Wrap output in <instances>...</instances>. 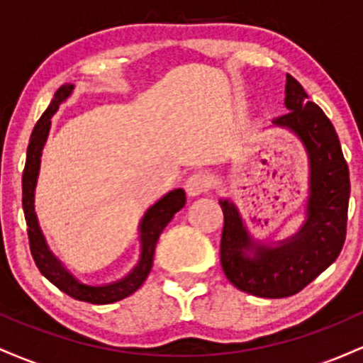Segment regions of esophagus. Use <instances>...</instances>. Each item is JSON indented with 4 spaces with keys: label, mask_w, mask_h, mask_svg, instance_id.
Wrapping results in <instances>:
<instances>
[{
    "label": "esophagus",
    "mask_w": 363,
    "mask_h": 363,
    "mask_svg": "<svg viewBox=\"0 0 363 363\" xmlns=\"http://www.w3.org/2000/svg\"><path fill=\"white\" fill-rule=\"evenodd\" d=\"M184 187L187 196L194 198V196L206 193L208 187H210V181H208V177L203 176V174H193V176L187 177Z\"/></svg>",
    "instance_id": "esophagus-1"
}]
</instances>
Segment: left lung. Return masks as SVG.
<instances>
[{
  "mask_svg": "<svg viewBox=\"0 0 363 363\" xmlns=\"http://www.w3.org/2000/svg\"><path fill=\"white\" fill-rule=\"evenodd\" d=\"M285 107L289 112L272 123L297 136L307 153L306 222L280 242H262L247 230L235 203L220 199L225 218L220 261L225 277L245 294L264 298L298 294L336 261L347 235L350 174L338 135L323 109L309 101L290 74Z\"/></svg>",
  "mask_w": 363,
  "mask_h": 363,
  "instance_id": "left-lung-1",
  "label": "left lung"
}]
</instances>
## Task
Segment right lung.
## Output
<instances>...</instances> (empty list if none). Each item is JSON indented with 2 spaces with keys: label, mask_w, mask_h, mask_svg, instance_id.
Segmentation results:
<instances>
[{
  "label": "right lung",
  "mask_w": 363,
  "mask_h": 363,
  "mask_svg": "<svg viewBox=\"0 0 363 363\" xmlns=\"http://www.w3.org/2000/svg\"><path fill=\"white\" fill-rule=\"evenodd\" d=\"M74 85L66 83L57 89L54 94V99L49 104V107L37 121L34 131H32L30 141H28L27 148V162H25L23 176H22V205L25 213V222L28 227V242H30V252L34 257L39 272L57 286L61 291H65L69 297L77 298V301L89 302V303H112L123 301L135 294L136 290L143 285L147 280L150 269L153 264V254H155V245L162 230L167 227V223L174 218V215L186 205V193L184 189H172L167 194L162 196L160 199L145 211L143 218H141L138 232H140V244L141 252L140 259L136 262L135 268L129 272L126 277L119 278V280L106 283V285H89L78 280L74 274L66 268L62 262L54 256V252L49 249L45 237L40 230L39 220L35 215V186L37 177H39L40 169V157H43V150L45 141H48L49 129H51V118L60 109V104L72 95Z\"/></svg>",
  "instance_id": "1"
}]
</instances>
